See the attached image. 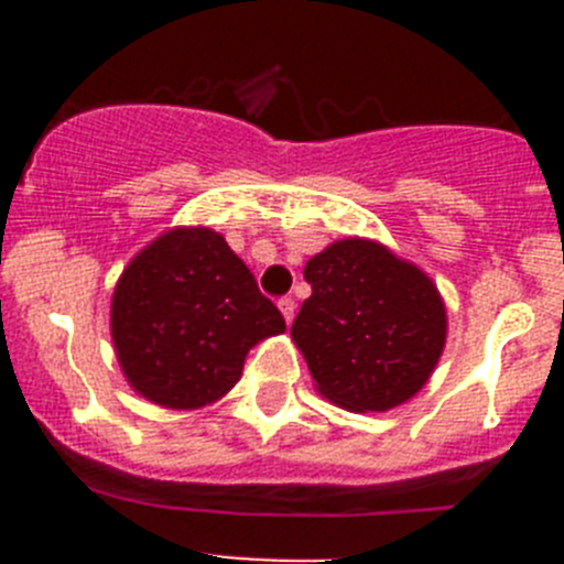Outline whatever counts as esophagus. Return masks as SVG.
I'll list each match as a JSON object with an SVG mask.
<instances>
[{
	"label": "esophagus",
	"mask_w": 564,
	"mask_h": 564,
	"mask_svg": "<svg viewBox=\"0 0 564 564\" xmlns=\"http://www.w3.org/2000/svg\"><path fill=\"white\" fill-rule=\"evenodd\" d=\"M278 308H281V314H283V318H286V324H292L294 311H297V305H294V300H292V297H283L281 303H278Z\"/></svg>",
	"instance_id": "1"
}]
</instances>
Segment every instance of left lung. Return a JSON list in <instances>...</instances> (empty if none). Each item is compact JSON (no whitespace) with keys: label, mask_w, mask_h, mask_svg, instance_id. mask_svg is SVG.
<instances>
[{"label":"left lung","mask_w":564,"mask_h":564,"mask_svg":"<svg viewBox=\"0 0 564 564\" xmlns=\"http://www.w3.org/2000/svg\"><path fill=\"white\" fill-rule=\"evenodd\" d=\"M311 297L292 324L318 395L346 412H388L417 395L447 340L436 283L388 246L346 237L305 264Z\"/></svg>","instance_id":"obj_1"}]
</instances>
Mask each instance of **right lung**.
<instances>
[{"instance_id": "right-lung-1", "label": "right lung", "mask_w": 564, "mask_h": 564, "mask_svg": "<svg viewBox=\"0 0 564 564\" xmlns=\"http://www.w3.org/2000/svg\"><path fill=\"white\" fill-rule=\"evenodd\" d=\"M286 329L246 261L207 226L141 248L111 294V340L128 384L163 409H202L242 377L248 351Z\"/></svg>"}]
</instances>
